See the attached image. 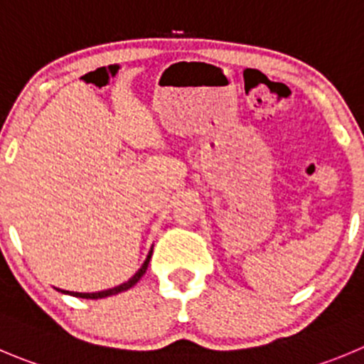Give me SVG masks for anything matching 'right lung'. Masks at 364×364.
Returning a JSON list of instances; mask_svg holds the SVG:
<instances>
[{"mask_svg": "<svg viewBox=\"0 0 364 364\" xmlns=\"http://www.w3.org/2000/svg\"><path fill=\"white\" fill-rule=\"evenodd\" d=\"M150 257H151V252H150V254H148L146 261H144V264L141 266L139 272H137L136 275L132 277V279L127 280V282L121 284V286H116V288L105 289V291H98V293H71V291H65V293H69V295H73V296H78V299H105V296L117 295V293H121V291H127V289L132 288L134 284H136L137 280H139L141 277L144 275V272H146V268H148V262H150Z\"/></svg>", "mask_w": 364, "mask_h": 364, "instance_id": "add662e5", "label": "right lung"}]
</instances>
